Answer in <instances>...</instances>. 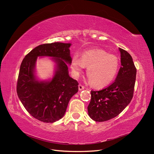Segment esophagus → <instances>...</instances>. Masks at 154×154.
<instances>
[{"label":"esophagus","mask_w":154,"mask_h":154,"mask_svg":"<svg viewBox=\"0 0 154 154\" xmlns=\"http://www.w3.org/2000/svg\"><path fill=\"white\" fill-rule=\"evenodd\" d=\"M85 88V87H83L82 85H81V84H80L78 85V89H79V91H82V90H83Z\"/></svg>","instance_id":"1"}]
</instances>
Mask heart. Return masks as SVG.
I'll use <instances>...</instances> for the list:
<instances>
[{"label": "heart", "mask_w": 154, "mask_h": 154, "mask_svg": "<svg viewBox=\"0 0 154 154\" xmlns=\"http://www.w3.org/2000/svg\"><path fill=\"white\" fill-rule=\"evenodd\" d=\"M71 69L74 76L78 78L87 69V76L91 84L97 88L106 87L117 75L119 62L116 56L103 49H91L83 52L81 58L77 55L71 60Z\"/></svg>", "instance_id": "1"}]
</instances>
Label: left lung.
I'll return each instance as SVG.
<instances>
[{
    "instance_id": "1",
    "label": "left lung",
    "mask_w": 154,
    "mask_h": 154,
    "mask_svg": "<svg viewBox=\"0 0 154 154\" xmlns=\"http://www.w3.org/2000/svg\"><path fill=\"white\" fill-rule=\"evenodd\" d=\"M121 65L114 82L98 91H91V100L87 107L90 118L103 122L116 117L131 101L136 78V68L127 51L119 48Z\"/></svg>"
}]
</instances>
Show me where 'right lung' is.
Listing matches in <instances>:
<instances>
[{"label":"right lung","mask_w":154,"mask_h":154,"mask_svg":"<svg viewBox=\"0 0 154 154\" xmlns=\"http://www.w3.org/2000/svg\"><path fill=\"white\" fill-rule=\"evenodd\" d=\"M71 44L54 42L37 46L27 54L20 65L17 92L26 110L35 119L54 123L63 117L69 102L78 92V83L69 76L68 64ZM51 57L55 63L54 75L47 81L35 76L38 57Z\"/></svg>","instance_id":"obj_1"}]
</instances>
